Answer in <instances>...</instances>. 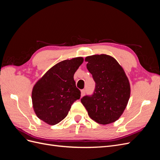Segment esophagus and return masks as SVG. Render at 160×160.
<instances>
[{"instance_id":"1","label":"esophagus","mask_w":160,"mask_h":160,"mask_svg":"<svg viewBox=\"0 0 160 160\" xmlns=\"http://www.w3.org/2000/svg\"><path fill=\"white\" fill-rule=\"evenodd\" d=\"M85 95V90H84V89L81 90V96L83 97Z\"/></svg>"}]
</instances>
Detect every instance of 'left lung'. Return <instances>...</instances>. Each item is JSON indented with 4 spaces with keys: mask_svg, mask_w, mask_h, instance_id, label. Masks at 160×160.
Wrapping results in <instances>:
<instances>
[{
    "mask_svg": "<svg viewBox=\"0 0 160 160\" xmlns=\"http://www.w3.org/2000/svg\"><path fill=\"white\" fill-rule=\"evenodd\" d=\"M87 68L95 82L93 95L81 99L91 119L101 125L116 122L123 114L130 98L128 77L115 58L101 54L86 57Z\"/></svg>",
    "mask_w": 160,
    "mask_h": 160,
    "instance_id": "left-lung-1",
    "label": "left lung"
}]
</instances>
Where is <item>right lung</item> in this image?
<instances>
[{"label": "right lung", "mask_w": 160, "mask_h": 160, "mask_svg": "<svg viewBox=\"0 0 160 160\" xmlns=\"http://www.w3.org/2000/svg\"><path fill=\"white\" fill-rule=\"evenodd\" d=\"M83 60L79 57L62 61L37 81L31 98L33 110L38 118L53 125L66 118L71 105L81 97L73 76Z\"/></svg>", "instance_id": "right-lung-1"}]
</instances>
